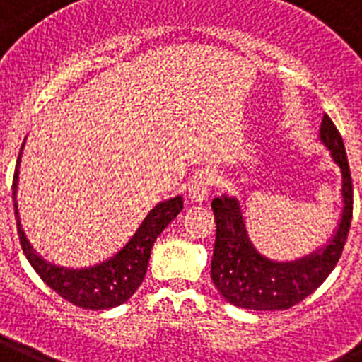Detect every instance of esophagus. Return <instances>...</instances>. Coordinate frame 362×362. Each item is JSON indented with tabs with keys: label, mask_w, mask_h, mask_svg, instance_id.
<instances>
[{
	"label": "esophagus",
	"mask_w": 362,
	"mask_h": 362,
	"mask_svg": "<svg viewBox=\"0 0 362 362\" xmlns=\"http://www.w3.org/2000/svg\"><path fill=\"white\" fill-rule=\"evenodd\" d=\"M215 182H217V178H215L214 173H199V175L189 182V199L193 200V202H202V200H206V197L209 195V191L214 189Z\"/></svg>",
	"instance_id": "1"
}]
</instances>
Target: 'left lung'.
<instances>
[{"mask_svg":"<svg viewBox=\"0 0 362 362\" xmlns=\"http://www.w3.org/2000/svg\"><path fill=\"white\" fill-rule=\"evenodd\" d=\"M320 139L342 171V217L329 245L311 256L291 263H276L263 257L248 239L241 206L232 197L211 200L215 214V248L211 279L226 302L254 311L289 309L308 298L331 274L342 256L354 215V186L341 132L329 115H324Z\"/></svg>","mask_w":362,"mask_h":362,"instance_id":"left-lung-1","label":"left lung"}]
</instances>
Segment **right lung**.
I'll use <instances>...</instances> for the list:
<instances>
[{"instance_id":"right-lung-1","label":"right lung","mask_w":362,"mask_h":362,"mask_svg":"<svg viewBox=\"0 0 362 362\" xmlns=\"http://www.w3.org/2000/svg\"><path fill=\"white\" fill-rule=\"evenodd\" d=\"M23 151V145H21ZM20 156H18L14 182H12V195L16 199L18 189V169H20ZM184 208L182 197H175L165 202H160L154 209L148 211L138 232L132 235L127 245L121 248L114 257L103 261L90 269H64V267L51 265L42 259L27 241L25 233L20 226L18 218V206L14 204L16 215L18 235L23 254L36 270V274L49 285L54 293H59L64 300L83 309H110L121 305L136 293L147 272L148 257L156 238L165 230L176 215Z\"/></svg>"}]
</instances>
